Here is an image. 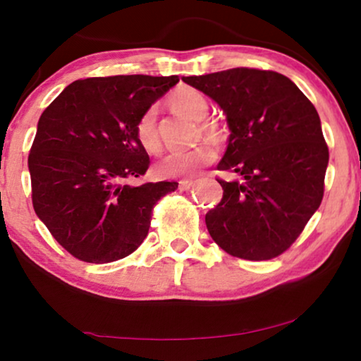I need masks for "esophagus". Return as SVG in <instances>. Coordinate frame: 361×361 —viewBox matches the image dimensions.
<instances>
[{
  "instance_id": "34e87169",
  "label": "esophagus",
  "mask_w": 361,
  "mask_h": 361,
  "mask_svg": "<svg viewBox=\"0 0 361 361\" xmlns=\"http://www.w3.org/2000/svg\"><path fill=\"white\" fill-rule=\"evenodd\" d=\"M194 185H195L194 180H187V179H184V180L179 182V190H190Z\"/></svg>"
}]
</instances>
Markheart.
<instances>
[{
    "mask_svg": "<svg viewBox=\"0 0 361 361\" xmlns=\"http://www.w3.org/2000/svg\"><path fill=\"white\" fill-rule=\"evenodd\" d=\"M169 105L179 115L192 118L195 121H202V133L212 142H220L224 137V131L214 121H204L210 113V102L205 93L195 88H182L171 97ZM136 140L147 154H157L161 151V137L156 123V108H147L137 118ZM216 152L210 145H199L192 149L177 151L166 156L161 162H157L156 174L166 179H177V177H194L200 169L214 162Z\"/></svg>",
    "mask_w": 361,
    "mask_h": 361,
    "instance_id": "obj_1",
    "label": "heart"
}]
</instances>
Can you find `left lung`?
Segmentation results:
<instances>
[{"mask_svg":"<svg viewBox=\"0 0 361 361\" xmlns=\"http://www.w3.org/2000/svg\"><path fill=\"white\" fill-rule=\"evenodd\" d=\"M182 80L224 110L230 136L216 169L241 177L219 180L224 197L205 215L210 236L236 258H276L324 197L329 147L317 110L278 72L240 67Z\"/></svg>","mask_w":361,"mask_h":361,"instance_id":"left-lung-1","label":"left lung"}]
</instances>
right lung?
Here are the masks:
<instances>
[{"instance_id": "right-lung-1", "label": "right lung", "mask_w": 361, "mask_h": 361, "mask_svg": "<svg viewBox=\"0 0 361 361\" xmlns=\"http://www.w3.org/2000/svg\"><path fill=\"white\" fill-rule=\"evenodd\" d=\"M179 77L115 75L75 80L39 118L27 166L32 205L54 238L87 263H111L147 236L152 207L177 182L131 185L149 156L137 118Z\"/></svg>"}]
</instances>
